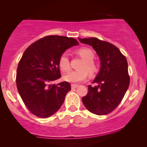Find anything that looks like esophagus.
Returning <instances> with one entry per match:
<instances>
[{
    "instance_id": "esophagus-1",
    "label": "esophagus",
    "mask_w": 147,
    "mask_h": 147,
    "mask_svg": "<svg viewBox=\"0 0 147 147\" xmlns=\"http://www.w3.org/2000/svg\"><path fill=\"white\" fill-rule=\"evenodd\" d=\"M78 86H79V85H78V84H71V87H72V89L77 88Z\"/></svg>"
}]
</instances>
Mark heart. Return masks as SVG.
Masks as SVG:
<instances>
[{"instance_id":"obj_1","label":"heart","mask_w":147,"mask_h":147,"mask_svg":"<svg viewBox=\"0 0 147 147\" xmlns=\"http://www.w3.org/2000/svg\"><path fill=\"white\" fill-rule=\"evenodd\" d=\"M77 53L84 60L80 67L81 69L72 71L64 77L65 81L72 83H78L85 80L88 77V72L90 75H94L97 72V66L94 62V53L92 49L82 47L79 49ZM58 65L60 69L63 72H68L70 69V62L67 53H63L60 55Z\"/></svg>"}]
</instances>
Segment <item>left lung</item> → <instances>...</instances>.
I'll list each match as a JSON object with an SVG mask.
<instances>
[{"mask_svg":"<svg viewBox=\"0 0 147 147\" xmlns=\"http://www.w3.org/2000/svg\"><path fill=\"white\" fill-rule=\"evenodd\" d=\"M79 40L91 45L101 60L100 73L93 81L97 85L87 86L88 92L82 101L92 113L107 115L119 105L129 85L127 59L116 46L106 41L96 38Z\"/></svg>","mask_w":147,"mask_h":147,"instance_id":"1","label":"left lung"}]
</instances>
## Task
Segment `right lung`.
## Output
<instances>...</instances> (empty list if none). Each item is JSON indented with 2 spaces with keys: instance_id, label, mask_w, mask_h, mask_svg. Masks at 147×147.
<instances>
[{
  "instance_id": "obj_1",
  "label": "right lung",
  "mask_w": 147,
  "mask_h": 147,
  "mask_svg": "<svg viewBox=\"0 0 147 147\" xmlns=\"http://www.w3.org/2000/svg\"><path fill=\"white\" fill-rule=\"evenodd\" d=\"M77 40L48 35L30 45L23 53L16 73L18 90L28 110L35 116L47 118L54 115L71 90L68 82L52 84L61 77L58 60Z\"/></svg>"
}]
</instances>
